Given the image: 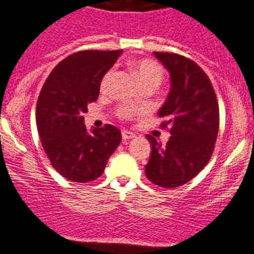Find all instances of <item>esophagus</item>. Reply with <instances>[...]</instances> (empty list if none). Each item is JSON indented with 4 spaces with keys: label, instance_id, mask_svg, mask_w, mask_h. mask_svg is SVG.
<instances>
[{
    "label": "esophagus",
    "instance_id": "34e87169",
    "mask_svg": "<svg viewBox=\"0 0 254 254\" xmlns=\"http://www.w3.org/2000/svg\"><path fill=\"white\" fill-rule=\"evenodd\" d=\"M122 136L124 140H129V139L135 138V134L132 131H129V130H123L122 131Z\"/></svg>",
    "mask_w": 254,
    "mask_h": 254
}]
</instances>
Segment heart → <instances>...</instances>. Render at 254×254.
<instances>
[{
    "label": "heart",
    "mask_w": 254,
    "mask_h": 254,
    "mask_svg": "<svg viewBox=\"0 0 254 254\" xmlns=\"http://www.w3.org/2000/svg\"><path fill=\"white\" fill-rule=\"evenodd\" d=\"M134 69H135L139 81L141 82L143 86H145V84H155V86H158V84L161 83L162 78H163V69H162L161 65L154 61L144 59V61L136 62L135 64H134ZM113 77V69L107 70V72L105 73V76L102 77L101 81V91L107 90ZM140 110V107L136 106H123L118 110V115L123 119H130L135 115V114H138Z\"/></svg>",
    "instance_id": "1"
}]
</instances>
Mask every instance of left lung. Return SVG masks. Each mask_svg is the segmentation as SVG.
<instances>
[{
	"label": "left lung",
	"instance_id": "left-lung-1",
	"mask_svg": "<svg viewBox=\"0 0 254 254\" xmlns=\"http://www.w3.org/2000/svg\"><path fill=\"white\" fill-rule=\"evenodd\" d=\"M171 77V88L158 116L170 127L166 147L147 135L152 145L145 175L161 187L182 186L210 161L219 130L216 95L206 73L195 62L175 53H153Z\"/></svg>",
	"mask_w": 254,
	"mask_h": 254
}]
</instances>
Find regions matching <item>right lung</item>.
I'll return each mask as SVG.
<instances>
[{
	"label": "right lung",
	"instance_id": "obj_1",
	"mask_svg": "<svg viewBox=\"0 0 254 254\" xmlns=\"http://www.w3.org/2000/svg\"><path fill=\"white\" fill-rule=\"evenodd\" d=\"M123 50H83L57 64L36 105V124L44 152L54 170L73 182H90L104 173L122 141L113 125L87 131L83 114L97 100L100 84Z\"/></svg>",
	"mask_w": 254,
	"mask_h": 254
}]
</instances>
